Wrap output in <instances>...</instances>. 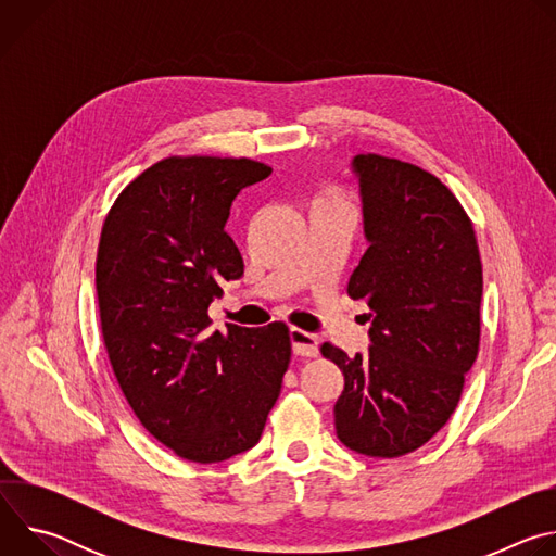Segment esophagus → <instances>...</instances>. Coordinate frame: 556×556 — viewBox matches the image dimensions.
Segmentation results:
<instances>
[{"mask_svg":"<svg viewBox=\"0 0 556 556\" xmlns=\"http://www.w3.org/2000/svg\"><path fill=\"white\" fill-rule=\"evenodd\" d=\"M290 343H292V352L296 356H305V358H312L319 354V339H316L314 334L305 332V330H299V328H292L290 330Z\"/></svg>","mask_w":556,"mask_h":556,"instance_id":"obj_1","label":"esophagus"}]
</instances>
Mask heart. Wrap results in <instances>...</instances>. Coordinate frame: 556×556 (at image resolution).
Listing matches in <instances>:
<instances>
[{
  "mask_svg": "<svg viewBox=\"0 0 556 556\" xmlns=\"http://www.w3.org/2000/svg\"><path fill=\"white\" fill-rule=\"evenodd\" d=\"M316 202H341V204H345L343 195L337 189H326L319 198H316Z\"/></svg>",
  "mask_w": 556,
  "mask_h": 556,
  "instance_id": "obj_1",
  "label": "heart"
}]
</instances>
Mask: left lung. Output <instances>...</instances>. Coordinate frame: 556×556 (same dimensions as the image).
Masks as SVG:
<instances>
[{"instance_id": "1", "label": "left lung", "mask_w": 556, "mask_h": 556, "mask_svg": "<svg viewBox=\"0 0 556 556\" xmlns=\"http://www.w3.org/2000/svg\"><path fill=\"white\" fill-rule=\"evenodd\" d=\"M367 251L348 294L371 309L369 352L332 343L345 387L334 405L339 440L369 457H401L429 442L455 412L480 350L482 262L459 200L433 174L361 153L352 161Z\"/></svg>"}]
</instances>
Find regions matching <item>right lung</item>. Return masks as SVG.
Returning <instances> with one entry per match:
<instances>
[{"mask_svg":"<svg viewBox=\"0 0 556 556\" xmlns=\"http://www.w3.org/2000/svg\"><path fill=\"white\" fill-rule=\"evenodd\" d=\"M270 174L251 157L172 155L121 191L101 230L97 294L114 376L140 425L189 462L255 446L290 363L286 324L208 332L206 312L244 275L224 230L230 204Z\"/></svg>","mask_w":556,"mask_h":556,"instance_id":"obj_1","label":"right lung"}]
</instances>
